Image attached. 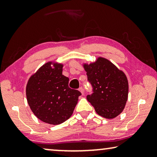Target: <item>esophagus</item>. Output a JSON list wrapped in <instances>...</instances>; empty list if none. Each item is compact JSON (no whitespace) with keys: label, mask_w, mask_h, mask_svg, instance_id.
I'll use <instances>...</instances> for the list:
<instances>
[{"label":"esophagus","mask_w":157,"mask_h":157,"mask_svg":"<svg viewBox=\"0 0 157 157\" xmlns=\"http://www.w3.org/2000/svg\"><path fill=\"white\" fill-rule=\"evenodd\" d=\"M79 91L81 92V94H82V95H84V89H83L82 87V86H81V87H79Z\"/></svg>","instance_id":"obj_1"}]
</instances>
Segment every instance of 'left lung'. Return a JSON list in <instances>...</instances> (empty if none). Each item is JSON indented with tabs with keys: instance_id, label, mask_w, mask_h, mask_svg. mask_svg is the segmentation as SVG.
Wrapping results in <instances>:
<instances>
[{
	"instance_id": "left-lung-1",
	"label": "left lung",
	"mask_w": 157,
	"mask_h": 157,
	"mask_svg": "<svg viewBox=\"0 0 157 157\" xmlns=\"http://www.w3.org/2000/svg\"><path fill=\"white\" fill-rule=\"evenodd\" d=\"M88 81L93 93L86 99L96 113L113 119L121 113L128 99V83L124 72L107 59L98 57L95 62L84 63Z\"/></svg>"
}]
</instances>
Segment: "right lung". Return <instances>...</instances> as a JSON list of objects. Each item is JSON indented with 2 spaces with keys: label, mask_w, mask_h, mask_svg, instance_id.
Here are the masks:
<instances>
[{
  "label": "right lung",
  "mask_w": 157,
  "mask_h": 157,
  "mask_svg": "<svg viewBox=\"0 0 157 157\" xmlns=\"http://www.w3.org/2000/svg\"><path fill=\"white\" fill-rule=\"evenodd\" d=\"M63 66L47 62L30 77L26 84V98L31 110L40 120L53 125L71 117L81 95L78 90L68 86L69 78L62 75Z\"/></svg>",
  "instance_id": "obj_1"
}]
</instances>
